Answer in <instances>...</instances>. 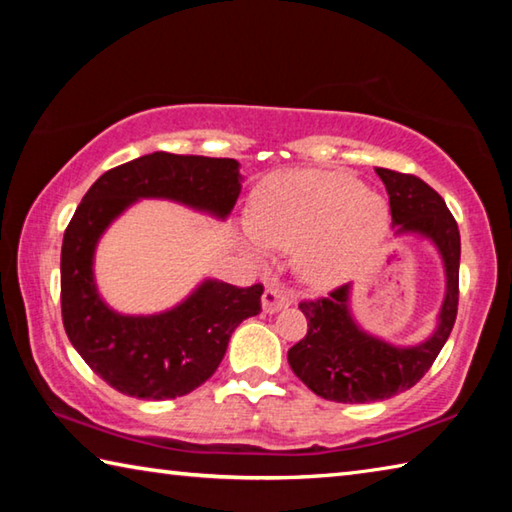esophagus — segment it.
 Segmentation results:
<instances>
[{"instance_id": "esophagus-1", "label": "esophagus", "mask_w": 512, "mask_h": 512, "mask_svg": "<svg viewBox=\"0 0 512 512\" xmlns=\"http://www.w3.org/2000/svg\"><path fill=\"white\" fill-rule=\"evenodd\" d=\"M291 305V296L289 291H284L282 287H266L264 296H262V307L266 314H275V311H280L284 307Z\"/></svg>"}]
</instances>
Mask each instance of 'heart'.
<instances>
[{
    "instance_id": "obj_1",
    "label": "heart",
    "mask_w": 512,
    "mask_h": 512,
    "mask_svg": "<svg viewBox=\"0 0 512 512\" xmlns=\"http://www.w3.org/2000/svg\"><path fill=\"white\" fill-rule=\"evenodd\" d=\"M250 246L296 250L298 271L314 287L359 275L388 232V205L339 171H291L257 187L248 214Z\"/></svg>"
}]
</instances>
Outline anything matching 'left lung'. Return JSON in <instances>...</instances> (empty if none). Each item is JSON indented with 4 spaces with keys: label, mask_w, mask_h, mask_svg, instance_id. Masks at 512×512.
Segmentation results:
<instances>
[{
    "label": "left lung",
    "mask_w": 512,
    "mask_h": 512,
    "mask_svg": "<svg viewBox=\"0 0 512 512\" xmlns=\"http://www.w3.org/2000/svg\"><path fill=\"white\" fill-rule=\"evenodd\" d=\"M375 171L386 185L395 235L415 232L427 237L443 257L445 300L436 332L411 348L375 339L354 323L348 307L350 284L329 291L325 298L302 300L298 307L309 329L289 350V366L307 388L329 402L366 404L409 391L443 350L458 311L461 235L443 196L411 173L381 167Z\"/></svg>",
    "instance_id": "left-lung-1"
}]
</instances>
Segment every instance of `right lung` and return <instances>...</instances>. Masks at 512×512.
Returning <instances> with one entry per match:
<instances>
[{
	"instance_id": "right-lung-1",
	"label": "right lung",
	"mask_w": 512,
	"mask_h": 512,
	"mask_svg": "<svg viewBox=\"0 0 512 512\" xmlns=\"http://www.w3.org/2000/svg\"><path fill=\"white\" fill-rule=\"evenodd\" d=\"M239 192L237 160L158 151L103 173L76 207L60 253L63 325L83 361L115 391L140 400L192 393L219 368L241 320L262 311L264 287L205 280L171 311L121 316L94 284L92 259L103 230L137 198H171L225 219Z\"/></svg>"
}]
</instances>
